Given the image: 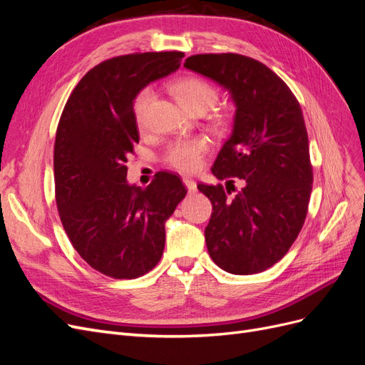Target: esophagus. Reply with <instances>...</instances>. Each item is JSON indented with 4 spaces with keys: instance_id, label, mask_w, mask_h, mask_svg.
Wrapping results in <instances>:
<instances>
[{
    "instance_id": "34e87169",
    "label": "esophagus",
    "mask_w": 365,
    "mask_h": 365,
    "mask_svg": "<svg viewBox=\"0 0 365 365\" xmlns=\"http://www.w3.org/2000/svg\"><path fill=\"white\" fill-rule=\"evenodd\" d=\"M182 182H184V185L187 187V190H189L190 193H195V192L197 190V189H196V182H195L192 178H189V176H184Z\"/></svg>"
}]
</instances>
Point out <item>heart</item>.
Wrapping results in <instances>:
<instances>
[{"mask_svg": "<svg viewBox=\"0 0 365 365\" xmlns=\"http://www.w3.org/2000/svg\"><path fill=\"white\" fill-rule=\"evenodd\" d=\"M170 93L178 103L189 113L204 114L217 101L216 88L196 76H184L169 85ZM153 91L150 88H143L134 101V115L137 123L141 125L145 113L152 101ZM208 150V143L204 138H189L176 141L165 152V163L184 173H192L200 169L202 157Z\"/></svg>", "mask_w": 365, "mask_h": 365, "instance_id": "1", "label": "heart"}]
</instances>
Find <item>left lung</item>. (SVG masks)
<instances>
[{"mask_svg":"<svg viewBox=\"0 0 365 365\" xmlns=\"http://www.w3.org/2000/svg\"><path fill=\"white\" fill-rule=\"evenodd\" d=\"M184 67L222 85L236 105L231 137L197 184L213 205L205 227L210 257L227 272H262L289 251L304 224L314 172L300 103L262 62L236 53L195 54ZM245 182L231 198L234 181Z\"/></svg>","mask_w":365,"mask_h":365,"instance_id":"8db88e82","label":"left lung"}]
</instances>
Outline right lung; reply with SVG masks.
<instances>
[{
    "mask_svg": "<svg viewBox=\"0 0 365 365\" xmlns=\"http://www.w3.org/2000/svg\"><path fill=\"white\" fill-rule=\"evenodd\" d=\"M182 51L132 53L103 61L76 85L54 141V193L79 256L113 279H137L160 262L164 224L187 193L180 176L158 172L146 189L129 185L138 143L134 98L180 68Z\"/></svg>",
    "mask_w": 365,
    "mask_h": 365,
    "instance_id": "obj_1",
    "label": "right lung"
}]
</instances>
